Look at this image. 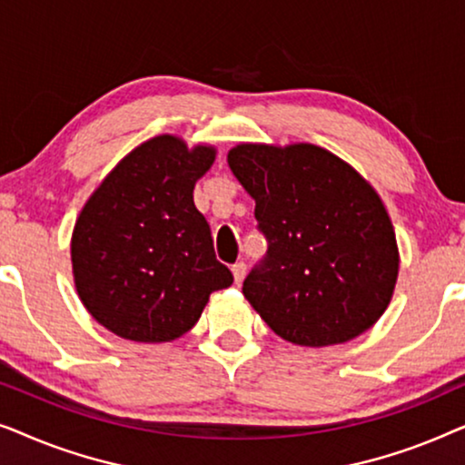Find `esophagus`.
Wrapping results in <instances>:
<instances>
[{"instance_id":"34e87169","label":"esophagus","mask_w":465,"mask_h":465,"mask_svg":"<svg viewBox=\"0 0 465 465\" xmlns=\"http://www.w3.org/2000/svg\"><path fill=\"white\" fill-rule=\"evenodd\" d=\"M245 271H247L245 262H237V264H232V275H234V282H237V283L243 282Z\"/></svg>"}]
</instances>
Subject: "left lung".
<instances>
[{"instance_id":"left-lung-1","label":"left lung","mask_w":465,"mask_h":465,"mask_svg":"<svg viewBox=\"0 0 465 465\" xmlns=\"http://www.w3.org/2000/svg\"><path fill=\"white\" fill-rule=\"evenodd\" d=\"M228 167L256 201L258 231L269 241L243 294L272 332L328 347L374 326L391 301L400 258L371 183L313 143H239Z\"/></svg>"}]
</instances>
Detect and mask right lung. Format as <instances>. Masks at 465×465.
Listing matches in <instances>:
<instances>
[{
    "mask_svg": "<svg viewBox=\"0 0 465 465\" xmlns=\"http://www.w3.org/2000/svg\"><path fill=\"white\" fill-rule=\"evenodd\" d=\"M213 161L212 145L190 150L175 135L152 137L82 207L72 234L75 290L120 339H180L199 322L209 294L232 283L193 199Z\"/></svg>",
    "mask_w": 465,
    "mask_h": 465,
    "instance_id": "right-lung-1",
    "label": "right lung"
}]
</instances>
